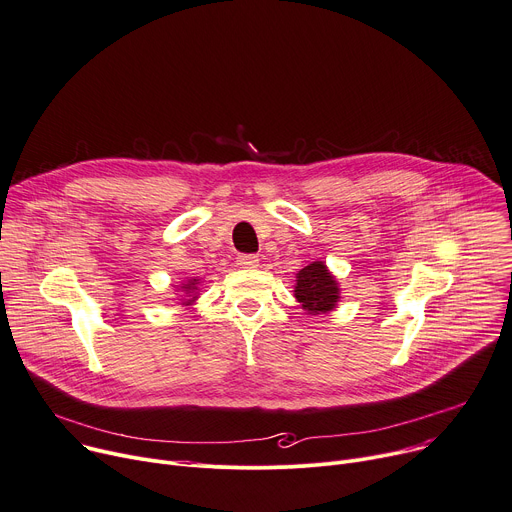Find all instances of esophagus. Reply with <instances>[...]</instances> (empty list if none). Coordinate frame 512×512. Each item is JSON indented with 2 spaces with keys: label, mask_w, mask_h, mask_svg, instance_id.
Instances as JSON below:
<instances>
[{
  "label": "esophagus",
  "mask_w": 512,
  "mask_h": 512,
  "mask_svg": "<svg viewBox=\"0 0 512 512\" xmlns=\"http://www.w3.org/2000/svg\"><path fill=\"white\" fill-rule=\"evenodd\" d=\"M259 259L255 255H239L237 257V265L243 267V269H251V267H257Z\"/></svg>",
  "instance_id": "esophagus-1"
}]
</instances>
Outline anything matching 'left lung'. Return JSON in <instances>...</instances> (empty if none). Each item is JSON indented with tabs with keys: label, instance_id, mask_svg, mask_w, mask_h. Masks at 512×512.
<instances>
[{
	"label": "left lung",
	"instance_id": "left-lung-1",
	"mask_svg": "<svg viewBox=\"0 0 512 512\" xmlns=\"http://www.w3.org/2000/svg\"><path fill=\"white\" fill-rule=\"evenodd\" d=\"M294 296L306 314H329L341 302V286L327 263L312 261L296 273Z\"/></svg>",
	"mask_w": 512,
	"mask_h": 512
}]
</instances>
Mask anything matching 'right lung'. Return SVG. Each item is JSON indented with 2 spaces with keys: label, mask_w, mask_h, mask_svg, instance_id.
Here are the masks:
<instances>
[{
  "label": "right lung",
  "mask_w": 512,
  "mask_h": 512,
  "mask_svg": "<svg viewBox=\"0 0 512 512\" xmlns=\"http://www.w3.org/2000/svg\"><path fill=\"white\" fill-rule=\"evenodd\" d=\"M200 284H202V277H185V280H181V284H177L175 292L181 306L194 308L196 300L200 298Z\"/></svg>",
  "instance_id": "right-lung-1"
}]
</instances>
